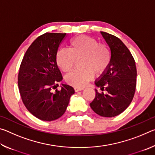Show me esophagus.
I'll list each match as a JSON object with an SVG mask.
<instances>
[{
  "label": "esophagus",
  "mask_w": 155,
  "mask_h": 155,
  "mask_svg": "<svg viewBox=\"0 0 155 155\" xmlns=\"http://www.w3.org/2000/svg\"><path fill=\"white\" fill-rule=\"evenodd\" d=\"M83 87H74V90L75 91H81L83 90Z\"/></svg>",
  "instance_id": "esophagus-1"
}]
</instances>
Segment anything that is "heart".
Here are the masks:
<instances>
[{
  "label": "heart",
  "mask_w": 155,
  "mask_h": 155,
  "mask_svg": "<svg viewBox=\"0 0 155 155\" xmlns=\"http://www.w3.org/2000/svg\"><path fill=\"white\" fill-rule=\"evenodd\" d=\"M84 57L83 70H75L66 77V81L77 87H83L93 79L94 72L101 74L111 61V52L106 44L89 36H78L70 41V50L61 49L57 53V63L64 72L74 67L76 59Z\"/></svg>",
  "instance_id": "obj_1"
}]
</instances>
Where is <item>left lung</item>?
Masks as SVG:
<instances>
[{
    "instance_id": "1",
    "label": "left lung",
    "mask_w": 155,
    "mask_h": 155,
    "mask_svg": "<svg viewBox=\"0 0 155 155\" xmlns=\"http://www.w3.org/2000/svg\"><path fill=\"white\" fill-rule=\"evenodd\" d=\"M111 51L107 69L95 81V85L105 92L99 93L90 103L93 111L102 117L119 115L129 106L134 96L137 70L129 50L118 38L101 31Z\"/></svg>"
}]
</instances>
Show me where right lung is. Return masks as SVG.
I'll list each match as a JSON object with an SVG mask.
<instances>
[{
    "label": "right lung",
    "mask_w": 155,
    "mask_h": 155,
    "mask_svg": "<svg viewBox=\"0 0 155 155\" xmlns=\"http://www.w3.org/2000/svg\"><path fill=\"white\" fill-rule=\"evenodd\" d=\"M66 33H46L39 36L26 52L18 74V87L23 103L31 114L43 121H52L66 111L74 94L72 86L62 83L57 53Z\"/></svg>",
    "instance_id": "add662e5"
}]
</instances>
